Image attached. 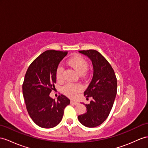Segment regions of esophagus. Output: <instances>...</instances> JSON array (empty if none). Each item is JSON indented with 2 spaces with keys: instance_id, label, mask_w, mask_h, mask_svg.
<instances>
[{
  "instance_id": "34e87169",
  "label": "esophagus",
  "mask_w": 148,
  "mask_h": 148,
  "mask_svg": "<svg viewBox=\"0 0 148 148\" xmlns=\"http://www.w3.org/2000/svg\"><path fill=\"white\" fill-rule=\"evenodd\" d=\"M71 103H72V104H73V105H77V104L78 103L77 102H76V101H75V100H71Z\"/></svg>"
}]
</instances>
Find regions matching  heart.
I'll return each mask as SVG.
<instances>
[{"label": "heart", "instance_id": "heart-1", "mask_svg": "<svg viewBox=\"0 0 148 148\" xmlns=\"http://www.w3.org/2000/svg\"><path fill=\"white\" fill-rule=\"evenodd\" d=\"M68 65L76 71L80 75H83L87 70L88 63L84 57L80 55H74L68 60ZM63 78V68L59 66L56 70V78L58 81H62ZM82 87L80 85L68 84L64 85L63 91L66 95L70 97H75L76 93L80 91Z\"/></svg>", "mask_w": 148, "mask_h": 148}]
</instances>
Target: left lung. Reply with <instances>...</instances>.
<instances>
[{
    "label": "left lung",
    "instance_id": "8db88e82",
    "mask_svg": "<svg viewBox=\"0 0 148 148\" xmlns=\"http://www.w3.org/2000/svg\"><path fill=\"white\" fill-rule=\"evenodd\" d=\"M92 61L93 74L91 82L84 92L86 98L92 97L86 104V112L78 116L80 123L87 127L99 126L106 120L112 108L117 94V78L113 68L96 50L79 51Z\"/></svg>",
    "mask_w": 148,
    "mask_h": 148
}]
</instances>
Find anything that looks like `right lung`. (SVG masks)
Segmentation results:
<instances>
[{"label": "right lung", "instance_id": "obj_1", "mask_svg": "<svg viewBox=\"0 0 148 148\" xmlns=\"http://www.w3.org/2000/svg\"><path fill=\"white\" fill-rule=\"evenodd\" d=\"M68 51L48 50L29 66L23 85L28 114L36 124L42 128L55 127L62 120L64 109L70 100L64 95L57 101L49 97L56 82L58 66Z\"/></svg>", "mask_w": 148, "mask_h": 148}]
</instances>
